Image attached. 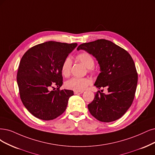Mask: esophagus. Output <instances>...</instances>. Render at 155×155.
<instances>
[{
	"instance_id": "esophagus-1",
	"label": "esophagus",
	"mask_w": 155,
	"mask_h": 155,
	"mask_svg": "<svg viewBox=\"0 0 155 155\" xmlns=\"http://www.w3.org/2000/svg\"><path fill=\"white\" fill-rule=\"evenodd\" d=\"M82 93H83V91H80V92H78V91H74V94H82Z\"/></svg>"
}]
</instances>
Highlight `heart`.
Here are the masks:
<instances>
[{
    "label": "heart",
    "instance_id": "1",
    "mask_svg": "<svg viewBox=\"0 0 155 155\" xmlns=\"http://www.w3.org/2000/svg\"><path fill=\"white\" fill-rule=\"evenodd\" d=\"M77 60L81 62L89 71L92 70L94 66V60L91 54L87 52L79 54L77 56ZM72 61L70 57H67L63 61L61 66V74L63 77H68L70 76ZM91 81L88 78H71L65 82V87L70 90L74 91H83L91 84Z\"/></svg>",
    "mask_w": 155,
    "mask_h": 155
}]
</instances>
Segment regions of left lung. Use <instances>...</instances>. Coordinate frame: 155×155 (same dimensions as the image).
I'll return each instance as SVG.
<instances>
[{"instance_id": "left-lung-1", "label": "left lung", "mask_w": 155, "mask_h": 155, "mask_svg": "<svg viewBox=\"0 0 155 155\" xmlns=\"http://www.w3.org/2000/svg\"><path fill=\"white\" fill-rule=\"evenodd\" d=\"M84 50L98 61L101 73L94 85L99 89L107 87L108 94L100 91L87 107L91 115L105 123L121 117L132 104L138 74L132 57L127 50L106 39L80 45L77 50Z\"/></svg>"}]
</instances>
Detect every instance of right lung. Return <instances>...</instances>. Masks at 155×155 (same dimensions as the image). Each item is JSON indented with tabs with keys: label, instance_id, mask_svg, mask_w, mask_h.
Masks as SVG:
<instances>
[{
	"label": "right lung",
	"instance_id": "add662e5",
	"mask_svg": "<svg viewBox=\"0 0 155 155\" xmlns=\"http://www.w3.org/2000/svg\"><path fill=\"white\" fill-rule=\"evenodd\" d=\"M77 43L50 41L28 49L21 57L17 84L21 100L36 117L48 121L61 116L67 107L71 90H60L62 85L61 66ZM55 84L57 90L49 89Z\"/></svg>",
	"mask_w": 155,
	"mask_h": 155
}]
</instances>
